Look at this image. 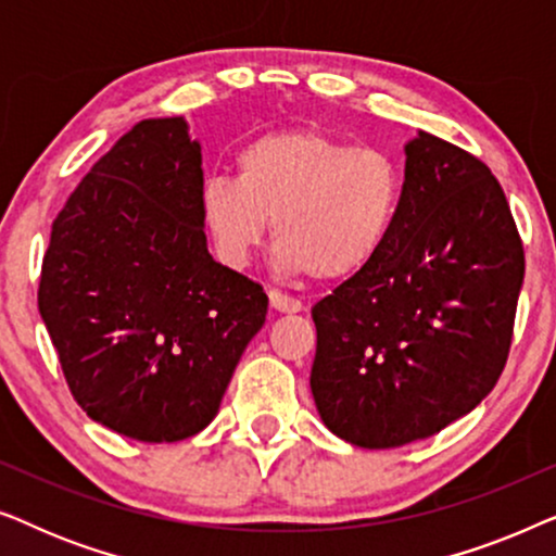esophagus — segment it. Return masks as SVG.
Here are the masks:
<instances>
[{
  "mask_svg": "<svg viewBox=\"0 0 556 556\" xmlns=\"http://www.w3.org/2000/svg\"><path fill=\"white\" fill-rule=\"evenodd\" d=\"M268 299H270V308L278 311V314H299L303 308L299 299H293V295H286L280 291H270Z\"/></svg>",
  "mask_w": 556,
  "mask_h": 556,
  "instance_id": "34e87169",
  "label": "esophagus"
}]
</instances>
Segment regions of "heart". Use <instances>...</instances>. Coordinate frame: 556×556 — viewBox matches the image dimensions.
I'll list each match as a JSON object with an SVG mask.
<instances>
[{
  "label": "heart",
  "mask_w": 556,
  "mask_h": 556,
  "mask_svg": "<svg viewBox=\"0 0 556 556\" xmlns=\"http://www.w3.org/2000/svg\"><path fill=\"white\" fill-rule=\"evenodd\" d=\"M402 169L316 128H283L235 154V179H207L200 215L219 261L242 268L268 225L278 263L321 280L359 276L382 255L402 210Z\"/></svg>",
  "instance_id": "obj_1"
}]
</instances>
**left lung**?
I'll use <instances>...</instances> for the list:
<instances>
[{
    "label": "left lung",
    "mask_w": 556,
    "mask_h": 556,
    "mask_svg": "<svg viewBox=\"0 0 556 556\" xmlns=\"http://www.w3.org/2000/svg\"><path fill=\"white\" fill-rule=\"evenodd\" d=\"M382 255L311 308V392L333 435L379 451L440 432L493 390L511 346L523 248L481 159L417 131Z\"/></svg>",
    "instance_id": "obj_1"
}]
</instances>
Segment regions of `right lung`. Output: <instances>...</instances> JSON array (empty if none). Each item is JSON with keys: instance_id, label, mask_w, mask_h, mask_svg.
Masks as SVG:
<instances>
[{"instance_id": "add662e5", "label": "right lung", "mask_w": 556, "mask_h": 556, "mask_svg": "<svg viewBox=\"0 0 556 556\" xmlns=\"http://www.w3.org/2000/svg\"><path fill=\"white\" fill-rule=\"evenodd\" d=\"M202 147L181 116L139 121L52 223L37 306L90 420L177 443L215 420L268 314L217 263L200 215Z\"/></svg>"}]
</instances>
